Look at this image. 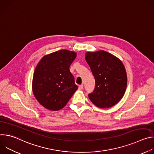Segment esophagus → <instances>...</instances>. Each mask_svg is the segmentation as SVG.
<instances>
[{
    "label": "esophagus",
    "instance_id": "obj_1",
    "mask_svg": "<svg viewBox=\"0 0 154 154\" xmlns=\"http://www.w3.org/2000/svg\"><path fill=\"white\" fill-rule=\"evenodd\" d=\"M83 88V85H80L79 86V90H82Z\"/></svg>",
    "mask_w": 154,
    "mask_h": 154
}]
</instances>
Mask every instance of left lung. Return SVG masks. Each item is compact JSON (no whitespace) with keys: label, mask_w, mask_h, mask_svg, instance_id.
<instances>
[{"label":"left lung","mask_w":154,"mask_h":154,"mask_svg":"<svg viewBox=\"0 0 154 154\" xmlns=\"http://www.w3.org/2000/svg\"><path fill=\"white\" fill-rule=\"evenodd\" d=\"M85 59L95 79L93 91L88 94L96 106L106 108L116 104L124 96L127 78L123 63L104 51L87 52Z\"/></svg>","instance_id":"left-lung-1"}]
</instances>
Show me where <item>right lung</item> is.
Returning <instances> with one entry per match:
<instances>
[{
	"label": "right lung",
	"mask_w": 154,
	"mask_h": 154,
	"mask_svg": "<svg viewBox=\"0 0 154 154\" xmlns=\"http://www.w3.org/2000/svg\"><path fill=\"white\" fill-rule=\"evenodd\" d=\"M75 57L74 52L60 50L45 56L38 64L33 78V92L44 107L59 110L77 90L69 70Z\"/></svg>",
	"instance_id": "1"
}]
</instances>
